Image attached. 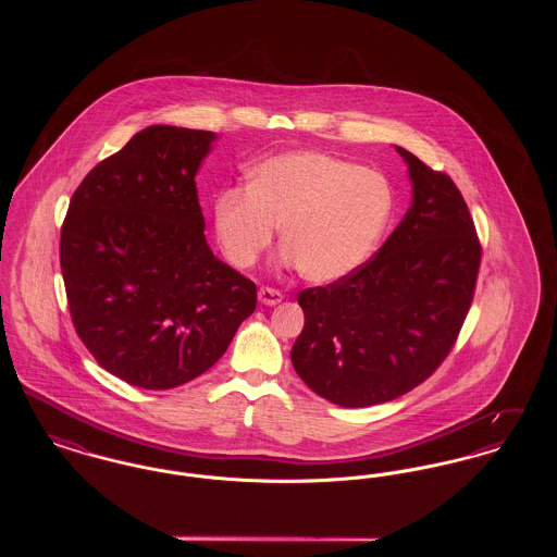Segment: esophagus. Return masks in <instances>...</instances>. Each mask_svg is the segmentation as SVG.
Here are the masks:
<instances>
[{"mask_svg": "<svg viewBox=\"0 0 557 557\" xmlns=\"http://www.w3.org/2000/svg\"><path fill=\"white\" fill-rule=\"evenodd\" d=\"M282 298H284V294L280 290H275V288H261V290H259V302L265 305V307L280 305Z\"/></svg>", "mask_w": 557, "mask_h": 557, "instance_id": "obj_1", "label": "esophagus"}]
</instances>
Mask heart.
I'll return each instance as SVG.
<instances>
[{
    "label": "heart",
    "instance_id": "1",
    "mask_svg": "<svg viewBox=\"0 0 557 557\" xmlns=\"http://www.w3.org/2000/svg\"><path fill=\"white\" fill-rule=\"evenodd\" d=\"M393 212V187L368 166L319 150H288L259 162L246 187L214 198V234L227 261L255 265L282 225L284 261L315 284L368 261Z\"/></svg>",
    "mask_w": 557,
    "mask_h": 557
}]
</instances>
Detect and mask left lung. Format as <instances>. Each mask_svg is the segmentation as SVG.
I'll use <instances>...</instances> for the list:
<instances>
[{"label": "left lung", "instance_id": "obj_1", "mask_svg": "<svg viewBox=\"0 0 557 557\" xmlns=\"http://www.w3.org/2000/svg\"><path fill=\"white\" fill-rule=\"evenodd\" d=\"M395 148L413 186L397 230L350 275L298 292L305 327L292 366L341 407H370L420 386L449 355L476 288L482 248L461 191Z\"/></svg>", "mask_w": 557, "mask_h": 557}]
</instances>
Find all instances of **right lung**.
Masks as SVG:
<instances>
[{
    "label": "right lung",
    "instance_id": "right-lung-1",
    "mask_svg": "<svg viewBox=\"0 0 557 557\" xmlns=\"http://www.w3.org/2000/svg\"><path fill=\"white\" fill-rule=\"evenodd\" d=\"M212 132L152 125L96 164L60 234L73 325L123 382L169 391L211 370L257 286L212 255L196 173Z\"/></svg>",
    "mask_w": 557,
    "mask_h": 557
}]
</instances>
